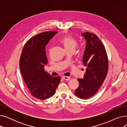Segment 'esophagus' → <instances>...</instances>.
I'll list each match as a JSON object with an SVG mask.
<instances>
[{
	"label": "esophagus",
	"mask_w": 127,
	"mask_h": 127,
	"mask_svg": "<svg viewBox=\"0 0 127 127\" xmlns=\"http://www.w3.org/2000/svg\"><path fill=\"white\" fill-rule=\"evenodd\" d=\"M62 78L65 80H69L70 79V78L69 77H68V76H63L62 77Z\"/></svg>",
	"instance_id": "esophagus-1"
}]
</instances>
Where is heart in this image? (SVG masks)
<instances>
[{"label":"heart","mask_w":127,"mask_h":127,"mask_svg":"<svg viewBox=\"0 0 127 127\" xmlns=\"http://www.w3.org/2000/svg\"><path fill=\"white\" fill-rule=\"evenodd\" d=\"M60 42L64 45L65 49L68 50H75L77 46L78 42L77 40L72 36L66 35L62 37Z\"/></svg>","instance_id":"1"}]
</instances>
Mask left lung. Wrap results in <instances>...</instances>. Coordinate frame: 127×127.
<instances>
[{"label":"left lung","mask_w":127,"mask_h":127,"mask_svg":"<svg viewBox=\"0 0 127 127\" xmlns=\"http://www.w3.org/2000/svg\"><path fill=\"white\" fill-rule=\"evenodd\" d=\"M86 40L83 64L86 67L83 79L78 78V88L75 94L81 99H88L96 94L103 84L108 71V58L104 46L95 34L84 32Z\"/></svg>","instance_id":"obj_1"}]
</instances>
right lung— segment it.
Returning <instances> with one entry per match:
<instances>
[{"label": "right lung", "mask_w": 127, "mask_h": 127, "mask_svg": "<svg viewBox=\"0 0 127 127\" xmlns=\"http://www.w3.org/2000/svg\"><path fill=\"white\" fill-rule=\"evenodd\" d=\"M58 32L45 31L33 36L26 43L19 60V67L24 80L31 94L44 100L55 94L61 77H52L45 71L48 63L45 47Z\"/></svg>", "instance_id": "right-lung-1"}]
</instances>
